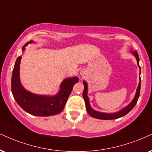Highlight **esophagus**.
<instances>
[{"label": "esophagus", "instance_id": "1", "mask_svg": "<svg viewBox=\"0 0 152 152\" xmlns=\"http://www.w3.org/2000/svg\"><path fill=\"white\" fill-rule=\"evenodd\" d=\"M80 73H81V75H84V74H85V73H84V72H80Z\"/></svg>", "mask_w": 152, "mask_h": 152}]
</instances>
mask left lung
<instances>
[{
	"label": "left lung",
	"mask_w": 152,
	"mask_h": 152,
	"mask_svg": "<svg viewBox=\"0 0 152 152\" xmlns=\"http://www.w3.org/2000/svg\"><path fill=\"white\" fill-rule=\"evenodd\" d=\"M132 53L135 56L137 61V64L139 65L140 68V66L139 65V61H140V58H139V55H138L137 52L136 50L134 51H132ZM84 84V91L83 93H82V95H83V98L85 99V105H86V108H87V113L90 115L91 117L95 118L97 119H102V120H113V119H117L118 118L123 117L126 115L127 113H128L135 106L137 102L138 99H139L140 96V87H141V79H140V82H139V85H138L137 89V92L135 94V96L133 100L132 101V102L130 103V104L128 105V106L122 109L120 111L117 112V113H101V112H98L96 111V110H93L91 107L90 106V104H89V99H88L87 96V84L86 82H83Z\"/></svg>",
	"instance_id": "1"
}]
</instances>
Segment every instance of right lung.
<instances>
[{"instance_id": "1", "label": "right lung", "mask_w": 152, "mask_h": 152, "mask_svg": "<svg viewBox=\"0 0 152 152\" xmlns=\"http://www.w3.org/2000/svg\"><path fill=\"white\" fill-rule=\"evenodd\" d=\"M32 41L29 43H31ZM28 43L25 44L27 45ZM22 49H24V46ZM21 56L17 58L13 68L11 90L13 96L19 106L27 113L33 115L50 116L61 113L65 107L75 84L78 82L77 77L68 78L62 82L61 90L55 96H39L24 89L20 81V63Z\"/></svg>"}]
</instances>
